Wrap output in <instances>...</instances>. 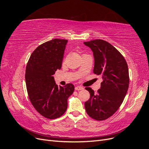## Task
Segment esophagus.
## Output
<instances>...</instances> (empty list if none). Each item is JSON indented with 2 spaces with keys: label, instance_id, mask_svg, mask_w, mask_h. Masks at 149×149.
<instances>
[{
  "label": "esophagus",
  "instance_id": "34e87169",
  "mask_svg": "<svg viewBox=\"0 0 149 149\" xmlns=\"http://www.w3.org/2000/svg\"><path fill=\"white\" fill-rule=\"evenodd\" d=\"M84 88L81 86H76L75 87V90H77V91H79V90H82Z\"/></svg>",
  "mask_w": 149,
  "mask_h": 149
}]
</instances>
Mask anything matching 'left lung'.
Masks as SVG:
<instances>
[{
  "label": "left lung",
  "instance_id": "8db88e82",
  "mask_svg": "<svg viewBox=\"0 0 149 149\" xmlns=\"http://www.w3.org/2000/svg\"><path fill=\"white\" fill-rule=\"evenodd\" d=\"M93 52V72L103 79L97 93L86 88L90 98L85 102L86 111L91 118L103 120L113 115L120 106L129 84V69L124 56L111 44L102 40L85 42Z\"/></svg>",
  "mask_w": 149,
  "mask_h": 149
}]
</instances>
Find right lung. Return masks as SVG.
Segmentation results:
<instances>
[{
	"label": "right lung",
	"mask_w": 149,
	"mask_h": 149,
	"mask_svg": "<svg viewBox=\"0 0 149 149\" xmlns=\"http://www.w3.org/2000/svg\"><path fill=\"white\" fill-rule=\"evenodd\" d=\"M68 40L53 39L40 45L29 58L25 71L26 89L31 103L43 117L60 118L68 107L73 93V84L58 87L53 75L60 70Z\"/></svg>",
	"instance_id": "1"
}]
</instances>
